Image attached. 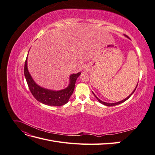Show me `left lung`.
<instances>
[{"instance_id": "8db88e82", "label": "left lung", "mask_w": 155, "mask_h": 155, "mask_svg": "<svg viewBox=\"0 0 155 155\" xmlns=\"http://www.w3.org/2000/svg\"><path fill=\"white\" fill-rule=\"evenodd\" d=\"M137 86H138V83H137V86H136V88H134V90L133 91V92L130 94L127 97H126L125 99H124V100H121V101H118V102H116V103H107V102H104V101H101V100H100L99 98H98L94 94V92H92V93H93V94L95 96V97H96V99L98 100V101H99L100 103H101V104H103V105H106V106H108V107H110V106H114V105H119V104H121V103H123V102H124V101H125L126 100H127L131 96V95L133 94L134 92V91H135V90H136V88H137Z\"/></svg>"}]
</instances>
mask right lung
<instances>
[{
    "label": "right lung",
    "instance_id": "right-lung-1",
    "mask_svg": "<svg viewBox=\"0 0 155 155\" xmlns=\"http://www.w3.org/2000/svg\"><path fill=\"white\" fill-rule=\"evenodd\" d=\"M27 59L28 57L25 64V76L30 91L35 99L42 104L50 106H61L66 104L72 94L76 81L81 72L70 75L69 85L67 88L61 91L49 90L39 86L33 79L28 69Z\"/></svg>",
    "mask_w": 155,
    "mask_h": 155
}]
</instances>
